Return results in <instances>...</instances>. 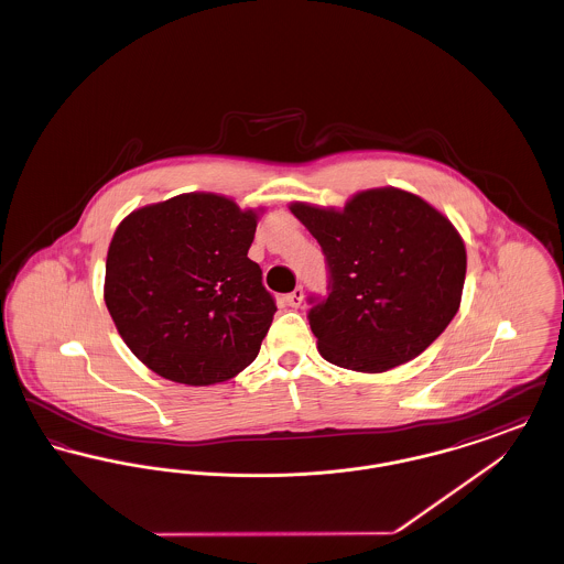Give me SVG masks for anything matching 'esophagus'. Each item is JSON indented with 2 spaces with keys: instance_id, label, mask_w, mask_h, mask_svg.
Returning <instances> with one entry per match:
<instances>
[{
  "instance_id": "1",
  "label": "esophagus",
  "mask_w": 564,
  "mask_h": 564,
  "mask_svg": "<svg viewBox=\"0 0 564 564\" xmlns=\"http://www.w3.org/2000/svg\"><path fill=\"white\" fill-rule=\"evenodd\" d=\"M302 297H304V292H302V288H295L292 294L285 295V302H288V306H292V308H297V306L302 304Z\"/></svg>"
}]
</instances>
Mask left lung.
Here are the masks:
<instances>
[{"label":"left lung","mask_w":564,"mask_h":564,"mask_svg":"<svg viewBox=\"0 0 564 564\" xmlns=\"http://www.w3.org/2000/svg\"><path fill=\"white\" fill-rule=\"evenodd\" d=\"M322 245L329 295L308 323L323 359L387 372L419 357L460 306L467 253L453 221L408 189H361L343 209L295 200Z\"/></svg>","instance_id":"left-lung-1"}]
</instances>
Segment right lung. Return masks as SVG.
Segmentation results:
<instances>
[{"mask_svg":"<svg viewBox=\"0 0 564 564\" xmlns=\"http://www.w3.org/2000/svg\"><path fill=\"white\" fill-rule=\"evenodd\" d=\"M262 214L188 192L118 224L104 297L118 334L152 372L207 387L258 357L276 311L262 270L247 258Z\"/></svg>","mask_w":564,"mask_h":564,"instance_id":"add662e5","label":"right lung"}]
</instances>
